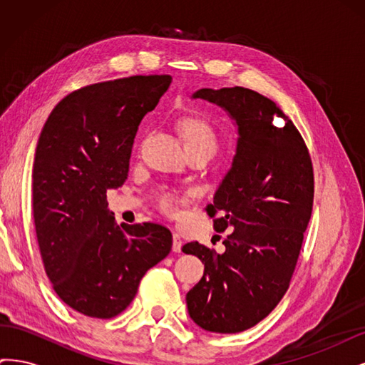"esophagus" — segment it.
<instances>
[{"mask_svg": "<svg viewBox=\"0 0 365 365\" xmlns=\"http://www.w3.org/2000/svg\"><path fill=\"white\" fill-rule=\"evenodd\" d=\"M181 247H182L181 236L178 233H173V247H172V250L175 252H181Z\"/></svg>", "mask_w": 365, "mask_h": 365, "instance_id": "obj_1", "label": "esophagus"}]
</instances>
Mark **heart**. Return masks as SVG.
I'll return each instance as SVG.
<instances>
[{
  "instance_id": "heart-1",
  "label": "heart",
  "mask_w": 365,
  "mask_h": 365,
  "mask_svg": "<svg viewBox=\"0 0 365 365\" xmlns=\"http://www.w3.org/2000/svg\"><path fill=\"white\" fill-rule=\"evenodd\" d=\"M180 132L187 150L205 149L213 153L217 149V130L205 115L189 114L182 117L180 121ZM157 205L163 213L175 215L181 205V197L175 192H163L158 196Z\"/></svg>"
}]
</instances>
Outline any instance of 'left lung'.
Instances as JSON below:
<instances>
[{
  "label": "left lung",
  "mask_w": 365,
  "mask_h": 365,
  "mask_svg": "<svg viewBox=\"0 0 365 365\" xmlns=\"http://www.w3.org/2000/svg\"><path fill=\"white\" fill-rule=\"evenodd\" d=\"M193 97L225 108L239 140L231 169L205 207L225 252L182 247L204 263L187 294L193 322L208 332L256 326L289 288L314 205V168L300 132L271 98L244 86L202 88Z\"/></svg>",
  "instance_id": "left-lung-1"
}]
</instances>
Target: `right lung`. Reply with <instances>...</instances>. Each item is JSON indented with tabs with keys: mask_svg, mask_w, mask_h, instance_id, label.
Listing matches in <instances>:
<instances>
[{
	"mask_svg": "<svg viewBox=\"0 0 365 365\" xmlns=\"http://www.w3.org/2000/svg\"><path fill=\"white\" fill-rule=\"evenodd\" d=\"M170 76H130L86 85L54 106L33 163V219L54 292L74 311L114 318L140 280L172 250L169 228L115 225L106 190L123 185L140 121Z\"/></svg>",
	"mask_w": 365,
	"mask_h": 365,
	"instance_id": "right-lung-1",
	"label": "right lung"
}]
</instances>
